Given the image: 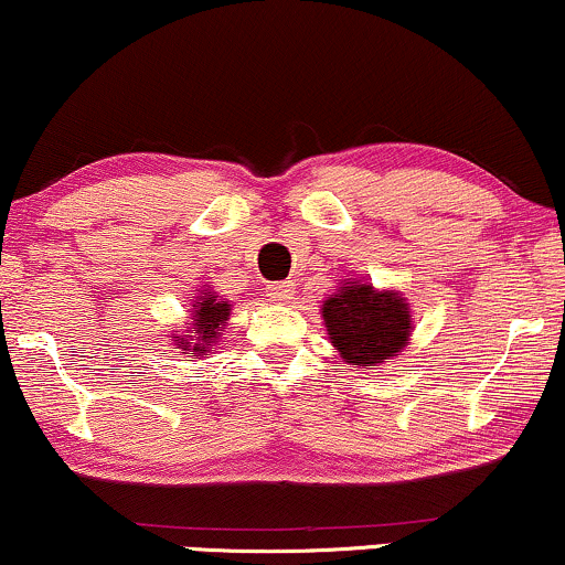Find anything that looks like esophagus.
<instances>
[{
    "mask_svg": "<svg viewBox=\"0 0 565 565\" xmlns=\"http://www.w3.org/2000/svg\"><path fill=\"white\" fill-rule=\"evenodd\" d=\"M294 296H296V288H294V282H290V280L269 282V285H267V298H269V301H275V303H288Z\"/></svg>",
    "mask_w": 565,
    "mask_h": 565,
    "instance_id": "1",
    "label": "esophagus"
}]
</instances>
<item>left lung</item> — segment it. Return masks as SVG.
Instances as JSON below:
<instances>
[{"instance_id": "left-lung-1", "label": "left lung", "mask_w": 565, "mask_h": 565, "mask_svg": "<svg viewBox=\"0 0 565 565\" xmlns=\"http://www.w3.org/2000/svg\"><path fill=\"white\" fill-rule=\"evenodd\" d=\"M322 319L330 343L353 369H377L406 351L411 303L401 290H380L364 280H343L322 301Z\"/></svg>"}]
</instances>
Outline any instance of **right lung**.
<instances>
[{"mask_svg":"<svg viewBox=\"0 0 565 565\" xmlns=\"http://www.w3.org/2000/svg\"><path fill=\"white\" fill-rule=\"evenodd\" d=\"M230 309H233V303L214 294L209 285L204 290H199V294H193L191 309H188L191 311V317H188L191 322H188V330L183 335H178V332L172 335L175 338V345L183 353H196V356L206 359L212 353V345H217L222 332H225Z\"/></svg>","mask_w":565,"mask_h":565,"instance_id":"right-lung-1","label":"right lung"}]
</instances>
